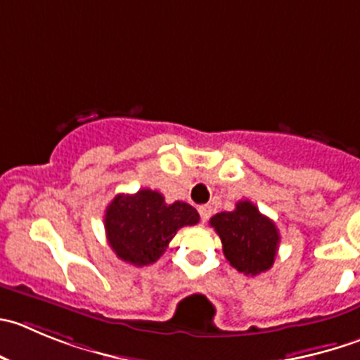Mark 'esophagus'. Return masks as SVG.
<instances>
[{
	"mask_svg": "<svg viewBox=\"0 0 360 360\" xmlns=\"http://www.w3.org/2000/svg\"><path fill=\"white\" fill-rule=\"evenodd\" d=\"M198 212H200V215L203 221H208V217H210V214H212V207L210 205H201V207L198 208Z\"/></svg>",
	"mask_w": 360,
	"mask_h": 360,
	"instance_id": "obj_1",
	"label": "esophagus"
}]
</instances>
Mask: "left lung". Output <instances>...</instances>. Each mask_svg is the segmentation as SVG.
<instances>
[{"mask_svg":"<svg viewBox=\"0 0 360 360\" xmlns=\"http://www.w3.org/2000/svg\"><path fill=\"white\" fill-rule=\"evenodd\" d=\"M210 226L221 238L226 259L238 272L256 276L274 265L279 231L251 201H238L233 212L215 214Z\"/></svg>","mask_w":360,"mask_h":360,"instance_id":"8db88e82","label":"left lung"}]
</instances>
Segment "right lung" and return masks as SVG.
I'll return each instance as SVG.
<instances>
[{
  "mask_svg": "<svg viewBox=\"0 0 360 360\" xmlns=\"http://www.w3.org/2000/svg\"><path fill=\"white\" fill-rule=\"evenodd\" d=\"M200 222L196 208L184 201L167 205L157 191L118 194L105 208L104 226L115 255L136 266L155 263L184 226Z\"/></svg>",
  "mask_w": 360,
  "mask_h": 360,
  "instance_id": "right-lung-1",
  "label": "right lung"
}]
</instances>
